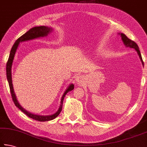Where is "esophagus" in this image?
Segmentation results:
<instances>
[{
    "label": "esophagus",
    "instance_id": "esophagus-1",
    "mask_svg": "<svg viewBox=\"0 0 147 147\" xmlns=\"http://www.w3.org/2000/svg\"><path fill=\"white\" fill-rule=\"evenodd\" d=\"M82 80H83V77H82V76H77V78H76V82H77V83H78V84H81Z\"/></svg>",
    "mask_w": 147,
    "mask_h": 147
}]
</instances>
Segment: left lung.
Returning <instances> with one entry per match:
<instances>
[{
	"mask_svg": "<svg viewBox=\"0 0 147 147\" xmlns=\"http://www.w3.org/2000/svg\"><path fill=\"white\" fill-rule=\"evenodd\" d=\"M118 34H119L120 35H121L122 41H123V44L125 46V47L133 48V49H134L136 51L138 54L139 55V57H140L141 62H142V64H143V65H144V63H143V61L142 60V57H141L140 51V49H139V47L137 45V44L136 43V42H134V41H132V40L129 39L126 35H125V34H123V33H118Z\"/></svg>",
	"mask_w": 147,
	"mask_h": 147,
	"instance_id": "obj_1",
	"label": "left lung"
}]
</instances>
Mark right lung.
Masks as SVG:
<instances>
[{"instance_id": "right-lung-1", "label": "right lung", "mask_w": 147, "mask_h": 147, "mask_svg": "<svg viewBox=\"0 0 147 147\" xmlns=\"http://www.w3.org/2000/svg\"><path fill=\"white\" fill-rule=\"evenodd\" d=\"M51 31H53V29L51 28H49L47 27V26H38V27H34L33 28H31V29H29V30L26 32L25 34H24L23 35H22L20 37V38H18L15 42V44H13L11 49L9 57L6 64L7 79V82L9 83L11 94L12 99H13V102L15 103V106L17 107L21 111H22L24 113L26 114V115H27L28 117H29V118L39 121H50V120L54 119L55 118H57L58 115H59L60 113H61V111H62L63 101V99H64V97L65 96L67 93L74 89V85L70 84L69 85L67 89L65 90V91L64 92V93H63V94L62 96V99H61L59 109H58V110L56 112L55 114H51V115H49V116L37 115V114H32L26 110H25V109L20 105L19 103H18V101L17 99V97H16V95L15 94L14 90H13V86L12 84V77H11V68H12V64L13 62V60H14L15 53H16V51H17V49H18V46H19L20 42L40 38V37L46 36H47V34H49Z\"/></svg>"}]
</instances>
